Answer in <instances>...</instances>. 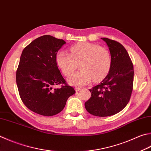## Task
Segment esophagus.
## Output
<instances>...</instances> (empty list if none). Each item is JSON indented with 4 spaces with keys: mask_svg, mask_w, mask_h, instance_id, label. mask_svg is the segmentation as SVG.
Returning a JSON list of instances; mask_svg holds the SVG:
<instances>
[{
    "mask_svg": "<svg viewBox=\"0 0 151 151\" xmlns=\"http://www.w3.org/2000/svg\"><path fill=\"white\" fill-rule=\"evenodd\" d=\"M75 89H76V91H77V92H78V91H79V90H80V89H81V87H76L75 88Z\"/></svg>",
    "mask_w": 151,
    "mask_h": 151,
    "instance_id": "34e87169",
    "label": "esophagus"
}]
</instances>
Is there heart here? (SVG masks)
I'll return each instance as SVG.
<instances>
[{"label": "heart", "mask_w": 151, "mask_h": 151, "mask_svg": "<svg viewBox=\"0 0 151 151\" xmlns=\"http://www.w3.org/2000/svg\"><path fill=\"white\" fill-rule=\"evenodd\" d=\"M56 62L64 76L72 73L79 64L78 71L68 78L70 84L83 86L92 80H101L109 73L112 58L109 50L97 44L79 42L70 48V53L59 50L56 55Z\"/></svg>", "instance_id": "obj_1"}]
</instances>
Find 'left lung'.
Instances as JSON below:
<instances>
[{"label": "left lung", "instance_id": "left-lung-1", "mask_svg": "<svg viewBox=\"0 0 151 151\" xmlns=\"http://www.w3.org/2000/svg\"><path fill=\"white\" fill-rule=\"evenodd\" d=\"M106 42L112 58L109 73L99 85L89 89L91 96L85 106L91 114L99 117L112 116L123 110L129 101L133 85V66L124 47L116 41Z\"/></svg>", "mask_w": 151, "mask_h": 151}]
</instances>
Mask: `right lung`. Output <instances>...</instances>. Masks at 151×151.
<instances>
[{
  "mask_svg": "<svg viewBox=\"0 0 151 151\" xmlns=\"http://www.w3.org/2000/svg\"><path fill=\"white\" fill-rule=\"evenodd\" d=\"M66 43L51 35L37 38L23 50L16 71V83L22 102L38 114L52 116L64 109L76 93L66 83L56 62V55ZM62 84L60 88H54Z\"/></svg>",
  "mask_w": 151,
  "mask_h": 151,
  "instance_id": "obj_1",
  "label": "right lung"
}]
</instances>
